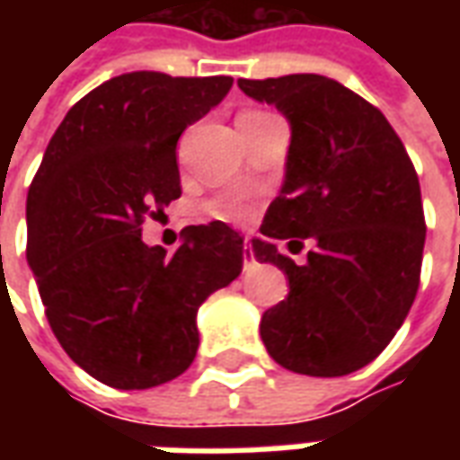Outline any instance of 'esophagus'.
Listing matches in <instances>:
<instances>
[{
	"label": "esophagus",
	"instance_id": "obj_1",
	"mask_svg": "<svg viewBox=\"0 0 460 460\" xmlns=\"http://www.w3.org/2000/svg\"><path fill=\"white\" fill-rule=\"evenodd\" d=\"M243 269L246 270L256 269V259H253V251H251L249 239L243 241Z\"/></svg>",
	"mask_w": 460,
	"mask_h": 460
}]
</instances>
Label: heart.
I'll return each mask as SVG.
<instances>
[{"label": "heart", "mask_w": 460, "mask_h": 460, "mask_svg": "<svg viewBox=\"0 0 460 460\" xmlns=\"http://www.w3.org/2000/svg\"><path fill=\"white\" fill-rule=\"evenodd\" d=\"M214 214L226 221H246L251 217V204L246 201H224L214 207Z\"/></svg>", "instance_id": "heart-1"}]
</instances>
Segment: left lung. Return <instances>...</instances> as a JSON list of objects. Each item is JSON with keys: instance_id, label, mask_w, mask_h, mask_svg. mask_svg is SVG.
I'll list each match as a JSON object with an SVG mask.
<instances>
[{"instance_id": "8db88e82", "label": "left lung", "mask_w": 460, "mask_h": 460, "mask_svg": "<svg viewBox=\"0 0 460 460\" xmlns=\"http://www.w3.org/2000/svg\"><path fill=\"white\" fill-rule=\"evenodd\" d=\"M290 120L286 184L263 217L253 256L288 276L263 313L261 340L290 372L342 376L369 365L402 328L419 290L426 221L404 142L379 108L332 78H239ZM314 243L296 267L275 241Z\"/></svg>"}]
</instances>
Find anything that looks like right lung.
Masks as SVG:
<instances>
[{"mask_svg": "<svg viewBox=\"0 0 460 460\" xmlns=\"http://www.w3.org/2000/svg\"><path fill=\"white\" fill-rule=\"evenodd\" d=\"M231 75H115L66 113L26 197V261L66 355L115 389H150L197 357V310L243 269L224 221L184 229L174 253L142 224L180 199L177 140Z\"/></svg>", "mask_w": 460, "mask_h": 460, "instance_id": "1", "label": "right lung"}]
</instances>
